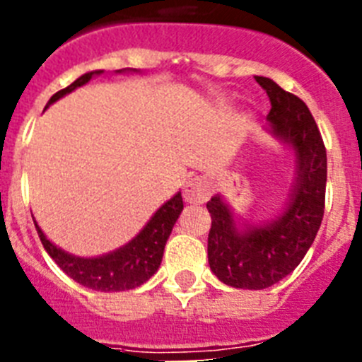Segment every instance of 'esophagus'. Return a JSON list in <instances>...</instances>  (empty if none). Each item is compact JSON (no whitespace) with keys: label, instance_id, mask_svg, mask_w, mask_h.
<instances>
[{"label":"esophagus","instance_id":"esophagus-1","mask_svg":"<svg viewBox=\"0 0 362 362\" xmlns=\"http://www.w3.org/2000/svg\"><path fill=\"white\" fill-rule=\"evenodd\" d=\"M183 196L188 203H203L210 196V185L203 177H192L185 185Z\"/></svg>","mask_w":362,"mask_h":362}]
</instances>
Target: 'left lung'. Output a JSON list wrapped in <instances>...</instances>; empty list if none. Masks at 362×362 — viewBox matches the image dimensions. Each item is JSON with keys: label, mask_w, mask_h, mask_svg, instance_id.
Here are the masks:
<instances>
[{"label": "left lung", "mask_w": 362, "mask_h": 362, "mask_svg": "<svg viewBox=\"0 0 362 362\" xmlns=\"http://www.w3.org/2000/svg\"><path fill=\"white\" fill-rule=\"evenodd\" d=\"M255 81L270 98L267 130L292 150L296 177L283 210L257 225H239L221 194L206 203L210 270L245 290L268 288L296 270L321 226L326 190V148L308 107L270 78Z\"/></svg>", "instance_id": "8db88e82"}]
</instances>
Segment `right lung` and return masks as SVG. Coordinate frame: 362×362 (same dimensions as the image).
Returning <instances> with one entry per match:
<instances>
[{
	"instance_id": "1",
	"label": "right lung",
	"mask_w": 362,
	"mask_h": 362,
	"mask_svg": "<svg viewBox=\"0 0 362 362\" xmlns=\"http://www.w3.org/2000/svg\"><path fill=\"white\" fill-rule=\"evenodd\" d=\"M124 70L127 69L117 70V72H124ZM132 70L137 72L136 69ZM99 74H103V70H92V72L83 74L81 78L76 79L72 85L56 92L49 99L47 107L56 103L63 95L76 90L78 86L88 83ZM181 212H183V197H181V192H177L172 199H168L156 210V214L150 217L148 223L143 226L141 232L137 233L132 241L119 246L114 252L98 255V257H79V255L69 254L54 245L50 239H47L36 221L34 223H36L37 235L43 243L45 250L49 252L50 257L56 261L57 267L62 268L66 276L72 277L76 283L83 284L86 288L98 290V292H123V290L141 286L158 272L165 245L170 238L172 228Z\"/></svg>"
}]
</instances>
